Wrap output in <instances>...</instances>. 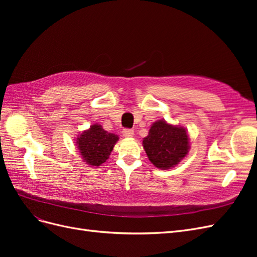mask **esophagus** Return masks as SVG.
<instances>
[{
    "mask_svg": "<svg viewBox=\"0 0 257 257\" xmlns=\"http://www.w3.org/2000/svg\"><path fill=\"white\" fill-rule=\"evenodd\" d=\"M122 134L125 138H131V137H133V135H134V131L130 130V128H124L122 131Z\"/></svg>",
    "mask_w": 257,
    "mask_h": 257,
    "instance_id": "obj_1",
    "label": "esophagus"
}]
</instances>
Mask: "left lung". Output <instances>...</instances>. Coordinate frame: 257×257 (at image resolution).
Here are the masks:
<instances>
[{"label":"left lung","mask_w":257,"mask_h":257,"mask_svg":"<svg viewBox=\"0 0 257 257\" xmlns=\"http://www.w3.org/2000/svg\"><path fill=\"white\" fill-rule=\"evenodd\" d=\"M189 144L186 130L165 120L154 122L143 141L148 159L159 169H170L178 165L189 153Z\"/></svg>","instance_id":"1"}]
</instances>
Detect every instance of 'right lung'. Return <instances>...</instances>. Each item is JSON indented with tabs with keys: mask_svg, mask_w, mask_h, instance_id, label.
<instances>
[{
	"mask_svg": "<svg viewBox=\"0 0 257 257\" xmlns=\"http://www.w3.org/2000/svg\"><path fill=\"white\" fill-rule=\"evenodd\" d=\"M118 135L108 133L99 124H93L76 138V146L83 162L91 166H100L109 158Z\"/></svg>",
	"mask_w": 257,
	"mask_h": 257,
	"instance_id": "1",
	"label": "right lung"
}]
</instances>
